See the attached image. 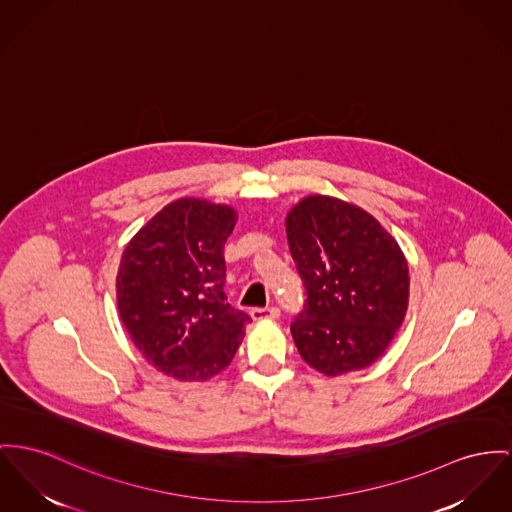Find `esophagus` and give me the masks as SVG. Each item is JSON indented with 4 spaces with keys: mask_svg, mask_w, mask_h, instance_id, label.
Masks as SVG:
<instances>
[{
    "mask_svg": "<svg viewBox=\"0 0 512 512\" xmlns=\"http://www.w3.org/2000/svg\"><path fill=\"white\" fill-rule=\"evenodd\" d=\"M250 314H252V318H254V320H275V318H279V308H252V310H250Z\"/></svg>",
    "mask_w": 512,
    "mask_h": 512,
    "instance_id": "34e87169",
    "label": "esophagus"
}]
</instances>
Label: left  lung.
Wrapping results in <instances>:
<instances>
[{
    "instance_id": "obj_1",
    "label": "left lung",
    "mask_w": 512,
    "mask_h": 512,
    "mask_svg": "<svg viewBox=\"0 0 512 512\" xmlns=\"http://www.w3.org/2000/svg\"><path fill=\"white\" fill-rule=\"evenodd\" d=\"M287 240L307 291L291 322L301 357L328 376L375 363L408 308V262L398 242L373 215L330 196H308L291 209Z\"/></svg>"
}]
</instances>
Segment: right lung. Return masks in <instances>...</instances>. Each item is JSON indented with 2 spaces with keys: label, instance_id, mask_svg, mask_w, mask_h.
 I'll return each instance as SVG.
<instances>
[{
  "label": "right lung",
  "instance_id": "obj_1",
  "mask_svg": "<svg viewBox=\"0 0 512 512\" xmlns=\"http://www.w3.org/2000/svg\"><path fill=\"white\" fill-rule=\"evenodd\" d=\"M237 213L182 198L126 246L116 277L120 318L143 357L178 380H207L235 357L250 316L227 303L223 246Z\"/></svg>",
  "mask_w": 512,
  "mask_h": 512
}]
</instances>
